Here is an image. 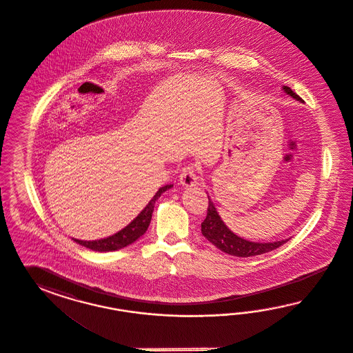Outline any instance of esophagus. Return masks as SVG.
I'll list each match as a JSON object with an SVG mask.
<instances>
[{
  "instance_id": "34e87169",
  "label": "esophagus",
  "mask_w": 353,
  "mask_h": 353,
  "mask_svg": "<svg viewBox=\"0 0 353 353\" xmlns=\"http://www.w3.org/2000/svg\"><path fill=\"white\" fill-rule=\"evenodd\" d=\"M198 181H199L198 173L192 165H188V167L182 168L181 173H180V183L182 186H186V188L195 186V185H198Z\"/></svg>"
}]
</instances>
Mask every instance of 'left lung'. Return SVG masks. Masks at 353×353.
<instances>
[{
  "mask_svg": "<svg viewBox=\"0 0 353 353\" xmlns=\"http://www.w3.org/2000/svg\"><path fill=\"white\" fill-rule=\"evenodd\" d=\"M283 90L298 101H303L296 93H294L289 86H283ZM202 234L219 250H221L225 254L233 255L236 257L256 256L265 254L269 251L276 250L277 247L282 246L289 239H282L277 242H269V243H259V242H250L241 236L234 234L221 220V217L217 214L212 201L208 196V208L207 216L202 223Z\"/></svg>",
  "mask_w": 353,
  "mask_h": 353,
  "instance_id": "left-lung-1",
  "label": "left lung"
}]
</instances>
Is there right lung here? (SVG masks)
Here are the masks:
<instances>
[{
    "instance_id": "1",
    "label": "right lung",
    "mask_w": 353,
    "mask_h": 353,
    "mask_svg": "<svg viewBox=\"0 0 353 353\" xmlns=\"http://www.w3.org/2000/svg\"><path fill=\"white\" fill-rule=\"evenodd\" d=\"M173 185H165L161 188L157 194L152 196V199L150 201L149 204L139 212V216L127 225L124 229H121L117 234L110 235L103 239H98V241H80V239H74L76 243L86 247L89 250L98 251V252H108V251H117L123 247L129 246L133 242H136L139 236L146 233L148 228H149L150 221H151V216L154 211V204L157 202V199L161 196L163 192L168 189H171Z\"/></svg>"
}]
</instances>
